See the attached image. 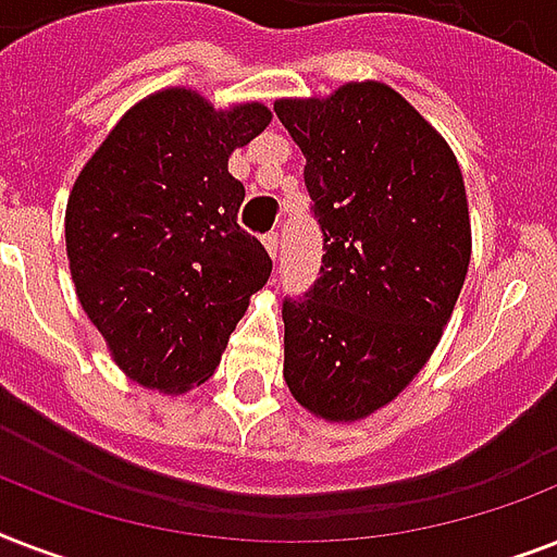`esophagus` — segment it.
<instances>
[{
    "label": "esophagus",
    "mask_w": 557,
    "mask_h": 557,
    "mask_svg": "<svg viewBox=\"0 0 557 557\" xmlns=\"http://www.w3.org/2000/svg\"><path fill=\"white\" fill-rule=\"evenodd\" d=\"M262 245H265V251H269L271 257H277V248H280V234H277V231H269V234L262 236Z\"/></svg>",
    "instance_id": "obj_1"
}]
</instances>
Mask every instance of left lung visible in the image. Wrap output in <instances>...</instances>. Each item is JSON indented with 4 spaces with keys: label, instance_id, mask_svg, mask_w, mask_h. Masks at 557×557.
<instances>
[{
    "label": "left lung",
    "instance_id": "obj_1",
    "mask_svg": "<svg viewBox=\"0 0 557 557\" xmlns=\"http://www.w3.org/2000/svg\"><path fill=\"white\" fill-rule=\"evenodd\" d=\"M306 156L321 277L283 300L292 396L356 422L401 393L442 338L471 260L457 156L384 83L274 103Z\"/></svg>",
    "mask_w": 557,
    "mask_h": 557
}]
</instances>
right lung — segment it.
Masks as SVG:
<instances>
[{"mask_svg": "<svg viewBox=\"0 0 557 557\" xmlns=\"http://www.w3.org/2000/svg\"><path fill=\"white\" fill-rule=\"evenodd\" d=\"M271 124L262 103L213 109L199 91L135 103L86 161L65 208L83 312L115 364L161 393L213 375L271 257L239 227L227 159Z\"/></svg>", "mask_w": 557, "mask_h": 557, "instance_id": "1", "label": "right lung"}]
</instances>
